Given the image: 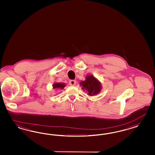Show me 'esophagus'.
<instances>
[{"mask_svg":"<svg viewBox=\"0 0 155 155\" xmlns=\"http://www.w3.org/2000/svg\"><path fill=\"white\" fill-rule=\"evenodd\" d=\"M76 80H71L69 81V84L70 86H75L76 84Z\"/></svg>","mask_w":155,"mask_h":155,"instance_id":"1","label":"esophagus"}]
</instances>
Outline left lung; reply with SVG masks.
<instances>
[{
    "label": "left lung",
    "mask_w": 155,
    "mask_h": 155,
    "mask_svg": "<svg viewBox=\"0 0 155 155\" xmlns=\"http://www.w3.org/2000/svg\"><path fill=\"white\" fill-rule=\"evenodd\" d=\"M80 85L82 89H85L88 92V95H94L98 94L101 90V83L92 75L86 76V80L81 81Z\"/></svg>",
    "instance_id": "1"
}]
</instances>
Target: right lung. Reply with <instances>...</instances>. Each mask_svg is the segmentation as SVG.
Returning <instances> with one entry per match:
<instances>
[{
    "label": "right lung",
    "mask_w": 155,
    "mask_h": 155,
    "mask_svg": "<svg viewBox=\"0 0 155 155\" xmlns=\"http://www.w3.org/2000/svg\"><path fill=\"white\" fill-rule=\"evenodd\" d=\"M65 86L64 83H56L53 84V88H61L63 89Z\"/></svg>",
    "instance_id": "right-lung-1"
}]
</instances>
